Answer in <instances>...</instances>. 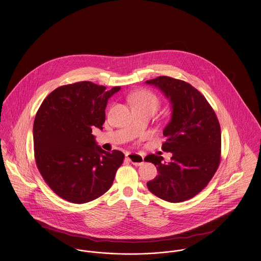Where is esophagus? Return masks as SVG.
<instances>
[{"label": "esophagus", "mask_w": 261, "mask_h": 261, "mask_svg": "<svg viewBox=\"0 0 261 261\" xmlns=\"http://www.w3.org/2000/svg\"><path fill=\"white\" fill-rule=\"evenodd\" d=\"M126 159L132 163V164L136 165V166H140V165L144 163V158L143 156H141L138 153H127L126 155Z\"/></svg>", "instance_id": "1"}]
</instances>
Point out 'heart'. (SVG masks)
Wrapping results in <instances>:
<instances>
[{
	"label": "heart",
	"mask_w": 261,
	"mask_h": 261,
	"mask_svg": "<svg viewBox=\"0 0 261 261\" xmlns=\"http://www.w3.org/2000/svg\"><path fill=\"white\" fill-rule=\"evenodd\" d=\"M133 106L135 105H146V106H151L156 109L158 106L159 100L157 96L147 89H141L135 92L133 96L130 98Z\"/></svg>",
	"instance_id": "obj_1"
}]
</instances>
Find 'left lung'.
Segmentation results:
<instances>
[{
  "instance_id": "obj_1",
  "label": "left lung",
  "mask_w": 261,
  "mask_h": 261,
  "mask_svg": "<svg viewBox=\"0 0 261 261\" xmlns=\"http://www.w3.org/2000/svg\"><path fill=\"white\" fill-rule=\"evenodd\" d=\"M159 87L172 103V118L165 127L162 149L172 160L149 154L144 160L156 166L158 176L147 188L159 198L182 202L201 192L213 178L221 160V128L217 116L196 88L184 81L158 76L146 81Z\"/></svg>"
}]
</instances>
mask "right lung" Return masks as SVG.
Instances as JSON below:
<instances>
[{
    "mask_svg": "<svg viewBox=\"0 0 261 261\" xmlns=\"http://www.w3.org/2000/svg\"><path fill=\"white\" fill-rule=\"evenodd\" d=\"M121 86L80 82L60 86L44 99L33 124L36 166L49 188L63 199L77 204L107 192L123 152L96 145L92 128L105 122L108 99Z\"/></svg>",
    "mask_w": 261,
    "mask_h": 261,
    "instance_id": "1",
    "label": "right lung"
}]
</instances>
